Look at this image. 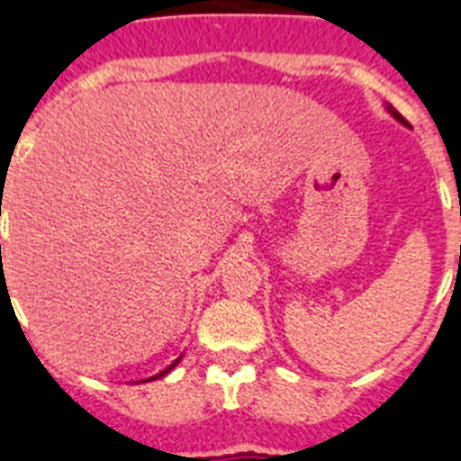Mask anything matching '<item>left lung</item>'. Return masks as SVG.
<instances>
[{"label": "left lung", "instance_id": "left-lung-1", "mask_svg": "<svg viewBox=\"0 0 461 461\" xmlns=\"http://www.w3.org/2000/svg\"><path fill=\"white\" fill-rule=\"evenodd\" d=\"M388 112H391L393 117H395V119H397V122H402V123H404V117H402V114H400V112H397V110H395V107H391V105H388Z\"/></svg>", "mask_w": 461, "mask_h": 461}]
</instances>
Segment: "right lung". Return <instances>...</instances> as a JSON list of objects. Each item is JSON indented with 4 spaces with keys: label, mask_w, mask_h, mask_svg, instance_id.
I'll return each instance as SVG.
<instances>
[{
    "label": "right lung",
    "mask_w": 461,
    "mask_h": 461,
    "mask_svg": "<svg viewBox=\"0 0 461 461\" xmlns=\"http://www.w3.org/2000/svg\"><path fill=\"white\" fill-rule=\"evenodd\" d=\"M179 360H181V358H176V360H174V363H172V365H169V367H167V370H163V372H160V375H158V376H165V375H167V372H169V370H172V367H174V365H176V363H179ZM158 376H151V379H158Z\"/></svg>",
    "instance_id": "add662e5"
}]
</instances>
